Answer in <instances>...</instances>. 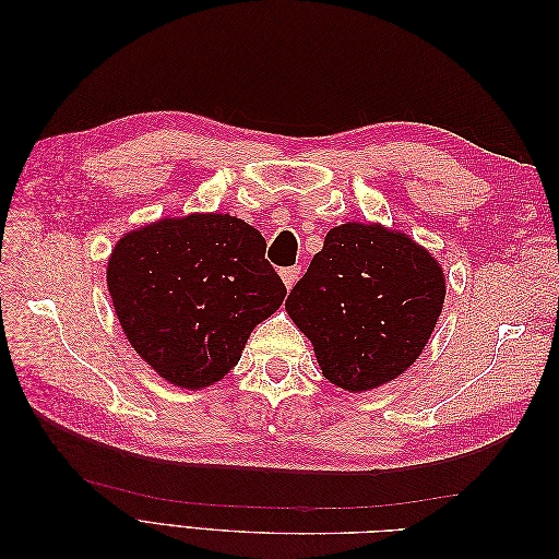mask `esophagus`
<instances>
[{
  "instance_id": "34e87169",
  "label": "esophagus",
  "mask_w": 559,
  "mask_h": 559,
  "mask_svg": "<svg viewBox=\"0 0 559 559\" xmlns=\"http://www.w3.org/2000/svg\"><path fill=\"white\" fill-rule=\"evenodd\" d=\"M280 277H282V282H284V286L286 289H292V286L298 282V277H300V267H284V270H280Z\"/></svg>"
}]
</instances>
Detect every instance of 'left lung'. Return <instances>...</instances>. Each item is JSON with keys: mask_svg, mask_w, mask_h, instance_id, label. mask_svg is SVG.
<instances>
[{"mask_svg": "<svg viewBox=\"0 0 559 559\" xmlns=\"http://www.w3.org/2000/svg\"><path fill=\"white\" fill-rule=\"evenodd\" d=\"M445 300V273L411 235L347 222L326 233L286 312L310 337L321 376L370 392L408 370Z\"/></svg>", "mask_w": 559, "mask_h": 559, "instance_id": "left-lung-1", "label": "left lung"}]
</instances>
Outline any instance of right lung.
I'll use <instances>...</instances> for the list:
<instances>
[{
  "label": "right lung",
  "mask_w": 559,
  "mask_h": 559,
  "mask_svg": "<svg viewBox=\"0 0 559 559\" xmlns=\"http://www.w3.org/2000/svg\"><path fill=\"white\" fill-rule=\"evenodd\" d=\"M107 286L134 352L181 389H205L240 361L251 331L286 296L263 235L230 214L165 216L111 249Z\"/></svg>",
  "instance_id": "right-lung-1"
}]
</instances>
